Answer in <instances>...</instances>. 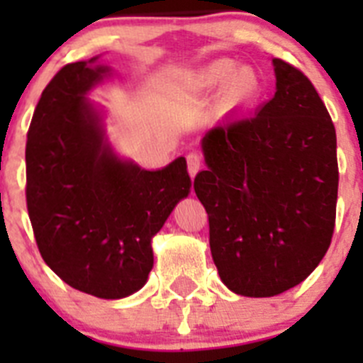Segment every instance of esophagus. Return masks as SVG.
Instances as JSON below:
<instances>
[{
	"label": "esophagus",
	"instance_id": "obj_1",
	"mask_svg": "<svg viewBox=\"0 0 363 363\" xmlns=\"http://www.w3.org/2000/svg\"><path fill=\"white\" fill-rule=\"evenodd\" d=\"M201 165H203V160H201V156L198 152H191L187 156V169H189V174H191V178H194L196 176V172L200 171Z\"/></svg>",
	"mask_w": 363,
	"mask_h": 363
}]
</instances>
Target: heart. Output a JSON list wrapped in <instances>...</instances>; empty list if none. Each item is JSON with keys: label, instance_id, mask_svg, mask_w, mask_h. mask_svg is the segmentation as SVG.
Listing matches in <instances>:
<instances>
[{"label": "heart", "instance_id": "heart-1", "mask_svg": "<svg viewBox=\"0 0 363 363\" xmlns=\"http://www.w3.org/2000/svg\"><path fill=\"white\" fill-rule=\"evenodd\" d=\"M236 65H234L230 60H220V62L211 63L207 69L201 70L200 74V83L207 89H214V86H220L221 83L227 82L225 86V101L229 105L242 104V101H247V99H252L258 96L259 92V78L256 76L255 70L243 69L236 70Z\"/></svg>", "mask_w": 363, "mask_h": 363}]
</instances>
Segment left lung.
<instances>
[{
    "label": "left lung",
    "mask_w": 363,
    "mask_h": 363,
    "mask_svg": "<svg viewBox=\"0 0 363 363\" xmlns=\"http://www.w3.org/2000/svg\"><path fill=\"white\" fill-rule=\"evenodd\" d=\"M272 63V99L205 134L207 171L194 178L221 281L252 298L284 293L316 269L338 198L331 116L306 74L280 57Z\"/></svg>",
    "instance_id": "left-lung-1"
}]
</instances>
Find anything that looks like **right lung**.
Listing matches in <instances>:
<instances>
[{"instance_id":"1","label":"right lung","mask_w":363,"mask_h":363,"mask_svg":"<svg viewBox=\"0 0 363 363\" xmlns=\"http://www.w3.org/2000/svg\"><path fill=\"white\" fill-rule=\"evenodd\" d=\"M69 63L41 92L27 133V211L41 258L65 284L114 300L142 289L150 240L191 191L185 158L162 171L120 162L85 94L108 67Z\"/></svg>"}]
</instances>
